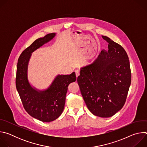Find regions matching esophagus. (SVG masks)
Listing matches in <instances>:
<instances>
[{
	"label": "esophagus",
	"instance_id": "esophagus-1",
	"mask_svg": "<svg viewBox=\"0 0 147 147\" xmlns=\"http://www.w3.org/2000/svg\"><path fill=\"white\" fill-rule=\"evenodd\" d=\"M75 73H76V77H78L80 75V71L79 70H76L75 71Z\"/></svg>",
	"mask_w": 147,
	"mask_h": 147
}]
</instances>
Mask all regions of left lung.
<instances>
[{"instance_id": "1", "label": "left lung", "mask_w": 147, "mask_h": 147, "mask_svg": "<svg viewBox=\"0 0 147 147\" xmlns=\"http://www.w3.org/2000/svg\"><path fill=\"white\" fill-rule=\"evenodd\" d=\"M108 51L102 50L92 63L80 69L77 77L82 98L94 115L109 117L124 106L131 84L127 54L123 48L106 36Z\"/></svg>"}]
</instances>
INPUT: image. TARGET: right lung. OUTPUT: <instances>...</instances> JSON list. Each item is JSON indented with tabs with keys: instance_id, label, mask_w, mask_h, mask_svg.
I'll return each instance as SVG.
<instances>
[{
	"instance_id": "right-lung-1",
	"label": "right lung",
	"mask_w": 147,
	"mask_h": 147,
	"mask_svg": "<svg viewBox=\"0 0 147 147\" xmlns=\"http://www.w3.org/2000/svg\"><path fill=\"white\" fill-rule=\"evenodd\" d=\"M55 35L56 33H51L35 40L20 55L17 65L16 85L23 107L30 116L44 122H51L61 115L65 108L67 87L76 80L75 72L58 74L44 90L32 87L28 81V67L32 53Z\"/></svg>"
}]
</instances>
